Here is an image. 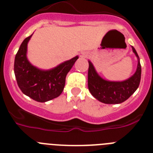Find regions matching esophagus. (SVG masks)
<instances>
[{"label": "esophagus", "mask_w": 153, "mask_h": 153, "mask_svg": "<svg viewBox=\"0 0 153 153\" xmlns=\"http://www.w3.org/2000/svg\"><path fill=\"white\" fill-rule=\"evenodd\" d=\"M89 56V53L87 52H85V51H83V52H81L80 53H79V56H82V57H86V56Z\"/></svg>", "instance_id": "esophagus-1"}]
</instances>
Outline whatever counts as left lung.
<instances>
[{
  "label": "left lung",
  "instance_id": "8db88e82",
  "mask_svg": "<svg viewBox=\"0 0 153 153\" xmlns=\"http://www.w3.org/2000/svg\"><path fill=\"white\" fill-rule=\"evenodd\" d=\"M132 49L137 57V68L132 76L123 81L104 79L97 72L92 62L88 60V88L97 100L106 104L121 103L129 99L137 90L141 79V64L135 48L132 47Z\"/></svg>",
  "mask_w": 153,
  "mask_h": 153
}]
</instances>
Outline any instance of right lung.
<instances>
[{
	"mask_svg": "<svg viewBox=\"0 0 153 153\" xmlns=\"http://www.w3.org/2000/svg\"><path fill=\"white\" fill-rule=\"evenodd\" d=\"M32 35L22 42L15 56L13 70L22 93L33 100L45 102L61 94L67 74L79 56H76L50 70L37 68L31 64L27 56V44Z\"/></svg>",
	"mask_w": 153,
	"mask_h": 153,
	"instance_id": "add662e5",
	"label": "right lung"
}]
</instances>
